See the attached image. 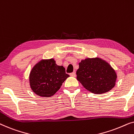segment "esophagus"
Instances as JSON below:
<instances>
[{"instance_id": "obj_1", "label": "esophagus", "mask_w": 134, "mask_h": 134, "mask_svg": "<svg viewBox=\"0 0 134 134\" xmlns=\"http://www.w3.org/2000/svg\"><path fill=\"white\" fill-rule=\"evenodd\" d=\"M70 76H72V77H76V72H72V73H71V74H70Z\"/></svg>"}]
</instances>
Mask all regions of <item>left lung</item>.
<instances>
[{
	"mask_svg": "<svg viewBox=\"0 0 134 134\" xmlns=\"http://www.w3.org/2000/svg\"><path fill=\"white\" fill-rule=\"evenodd\" d=\"M77 80L91 93L102 94L115 87L116 73L110 65L101 58H87L79 63Z\"/></svg>",
	"mask_w": 134,
	"mask_h": 134,
	"instance_id": "8db88e82",
	"label": "left lung"
}]
</instances>
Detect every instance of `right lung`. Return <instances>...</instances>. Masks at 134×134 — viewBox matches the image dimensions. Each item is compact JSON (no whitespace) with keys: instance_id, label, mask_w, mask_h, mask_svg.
I'll use <instances>...</instances> for the list:
<instances>
[{"instance_id":"obj_1","label":"right lung","mask_w":134,"mask_h":134,"mask_svg":"<svg viewBox=\"0 0 134 134\" xmlns=\"http://www.w3.org/2000/svg\"><path fill=\"white\" fill-rule=\"evenodd\" d=\"M69 77L63 66H58L54 58L41 60L30 71L29 82L32 91L41 97H51L60 88Z\"/></svg>"}]
</instances>
